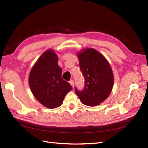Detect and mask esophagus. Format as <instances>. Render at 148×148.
Listing matches in <instances>:
<instances>
[{
    "mask_svg": "<svg viewBox=\"0 0 148 148\" xmlns=\"http://www.w3.org/2000/svg\"><path fill=\"white\" fill-rule=\"evenodd\" d=\"M69 83L71 84V86H72L73 88H74V81L73 80H70L69 81Z\"/></svg>",
    "mask_w": 148,
    "mask_h": 148,
    "instance_id": "esophagus-1",
    "label": "esophagus"
}]
</instances>
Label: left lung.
I'll return each instance as SVG.
<instances>
[{
  "mask_svg": "<svg viewBox=\"0 0 148 148\" xmlns=\"http://www.w3.org/2000/svg\"><path fill=\"white\" fill-rule=\"evenodd\" d=\"M81 72L85 78L84 89L75 92L84 105L95 106L111 94L114 84L113 70L108 61L94 48H86L77 54Z\"/></svg>",
  "mask_w": 148,
  "mask_h": 148,
  "instance_id": "left-lung-1",
  "label": "left lung"
}]
</instances>
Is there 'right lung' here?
I'll return each mask as SVG.
<instances>
[{
  "label": "right lung",
  "mask_w": 148,
  "mask_h": 148,
  "mask_svg": "<svg viewBox=\"0 0 148 148\" xmlns=\"http://www.w3.org/2000/svg\"><path fill=\"white\" fill-rule=\"evenodd\" d=\"M62 69L54 51H45L34 65L29 76V87L39 102L48 108L62 105L65 96L72 87L62 77Z\"/></svg>",
  "instance_id": "right-lung-1"
}]
</instances>
